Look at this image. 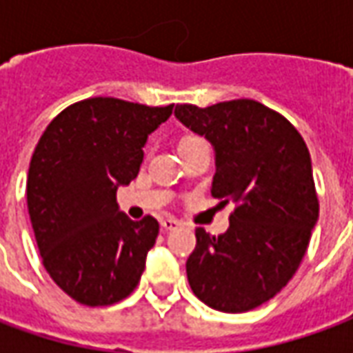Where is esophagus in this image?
Returning a JSON list of instances; mask_svg holds the SVG:
<instances>
[{"mask_svg": "<svg viewBox=\"0 0 353 353\" xmlns=\"http://www.w3.org/2000/svg\"><path fill=\"white\" fill-rule=\"evenodd\" d=\"M161 227L164 230H176L177 227H181V223L174 219V217H166V219H162Z\"/></svg>", "mask_w": 353, "mask_h": 353, "instance_id": "esophagus-1", "label": "esophagus"}]
</instances>
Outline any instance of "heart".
Here are the masks:
<instances>
[{
	"label": "heart",
	"instance_id": "b5f03b06",
	"mask_svg": "<svg viewBox=\"0 0 353 353\" xmlns=\"http://www.w3.org/2000/svg\"><path fill=\"white\" fill-rule=\"evenodd\" d=\"M191 139H196V138H187V139H185V141H191Z\"/></svg>",
	"mask_w": 353,
	"mask_h": 353
}]
</instances>
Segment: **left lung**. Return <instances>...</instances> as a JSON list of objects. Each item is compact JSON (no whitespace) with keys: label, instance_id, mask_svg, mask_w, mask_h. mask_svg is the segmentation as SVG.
I'll return each mask as SVG.
<instances>
[{"label":"left lung","instance_id":"8db88e82","mask_svg":"<svg viewBox=\"0 0 353 353\" xmlns=\"http://www.w3.org/2000/svg\"><path fill=\"white\" fill-rule=\"evenodd\" d=\"M174 113L214 145L212 196L236 204L227 232L194 230L189 285L214 310H253L288 285L318 223L308 147L285 117L255 100L181 103Z\"/></svg>","mask_w":353,"mask_h":353}]
</instances>
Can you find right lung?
Segmentation results:
<instances>
[{
	"label": "right lung",
	"mask_w": 353,
	"mask_h": 353,
	"mask_svg": "<svg viewBox=\"0 0 353 353\" xmlns=\"http://www.w3.org/2000/svg\"><path fill=\"white\" fill-rule=\"evenodd\" d=\"M117 98H88L57 115L37 141L26 199L43 266L87 306L123 301L139 283L159 221H132L117 189L138 176L149 134L172 115Z\"/></svg>",
	"instance_id": "1"
}]
</instances>
